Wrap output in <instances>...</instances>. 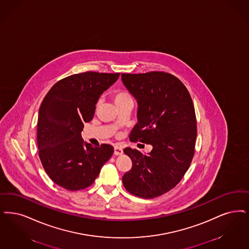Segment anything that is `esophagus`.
<instances>
[{
    "instance_id": "1",
    "label": "esophagus",
    "mask_w": 249,
    "mask_h": 249,
    "mask_svg": "<svg viewBox=\"0 0 249 249\" xmlns=\"http://www.w3.org/2000/svg\"><path fill=\"white\" fill-rule=\"evenodd\" d=\"M122 154H123V150L121 149L119 146H116V147L114 148V155L120 156V155H122Z\"/></svg>"
}]
</instances>
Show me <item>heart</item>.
Instances as JSON below:
<instances>
[{
	"mask_svg": "<svg viewBox=\"0 0 249 249\" xmlns=\"http://www.w3.org/2000/svg\"><path fill=\"white\" fill-rule=\"evenodd\" d=\"M113 100H114L115 104L117 106H119V105L124 103V102H127V101L132 99H131V97H130V95H129L128 92L120 90V91L115 92V94L113 95Z\"/></svg>",
	"mask_w": 249,
	"mask_h": 249,
	"instance_id": "obj_1",
	"label": "heart"
}]
</instances>
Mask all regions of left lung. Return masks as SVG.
<instances>
[{"instance_id": "left-lung-1", "label": "left lung", "mask_w": 249, "mask_h": 249, "mask_svg": "<svg viewBox=\"0 0 249 249\" xmlns=\"http://www.w3.org/2000/svg\"><path fill=\"white\" fill-rule=\"evenodd\" d=\"M121 80L138 104L131 142L149 143L148 154L127 147L132 161L122 181L141 198H155L175 187L195 154L196 119L189 91L173 75L165 72L121 75Z\"/></svg>"}]
</instances>
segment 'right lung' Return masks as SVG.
Returning a JSON list of instances; mask_svg holds the SVG:
<instances>
[{
    "label": "right lung",
    "instance_id": "obj_1",
    "mask_svg": "<svg viewBox=\"0 0 249 249\" xmlns=\"http://www.w3.org/2000/svg\"><path fill=\"white\" fill-rule=\"evenodd\" d=\"M120 75L91 71L71 75L56 82L42 101L37 124L39 156L48 176L62 188L89 187L113 155L112 145L92 146L83 141L81 131L92 120L101 94Z\"/></svg>",
    "mask_w": 249,
    "mask_h": 249
}]
</instances>
